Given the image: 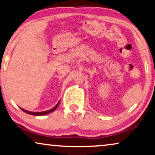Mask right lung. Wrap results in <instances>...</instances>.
<instances>
[{
	"label": "right lung",
	"instance_id": "1",
	"mask_svg": "<svg viewBox=\"0 0 155 155\" xmlns=\"http://www.w3.org/2000/svg\"><path fill=\"white\" fill-rule=\"evenodd\" d=\"M59 103H60V101H58V103L55 106V107L53 108V109L48 110V111H42V112H30V111H26V110L22 109V108H20L23 111L25 112V113L28 114H30V115H35V116H43V115H46V114H48L49 113H51L54 111H55L57 109V107H58V104Z\"/></svg>",
	"mask_w": 155,
	"mask_h": 155
}]
</instances>
